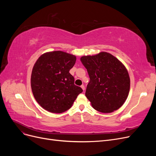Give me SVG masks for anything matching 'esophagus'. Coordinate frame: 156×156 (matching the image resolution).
<instances>
[{
	"instance_id": "1",
	"label": "esophagus",
	"mask_w": 156,
	"mask_h": 156,
	"mask_svg": "<svg viewBox=\"0 0 156 156\" xmlns=\"http://www.w3.org/2000/svg\"><path fill=\"white\" fill-rule=\"evenodd\" d=\"M81 87L82 88V89L83 90H85V87H84V85H83V84H82V85L81 86Z\"/></svg>"
}]
</instances>
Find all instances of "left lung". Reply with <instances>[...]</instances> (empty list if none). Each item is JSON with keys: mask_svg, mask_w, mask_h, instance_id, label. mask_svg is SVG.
<instances>
[{"mask_svg": "<svg viewBox=\"0 0 156 156\" xmlns=\"http://www.w3.org/2000/svg\"><path fill=\"white\" fill-rule=\"evenodd\" d=\"M81 61L90 77L85 95L93 108L103 113L119 109L129 92L130 79L126 67L106 52L82 56Z\"/></svg>", "mask_w": 156, "mask_h": 156, "instance_id": "8db88e82", "label": "left lung"}]
</instances>
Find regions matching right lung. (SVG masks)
<instances>
[{
	"instance_id": "obj_1",
	"label": "right lung",
	"mask_w": 156,
	"mask_h": 156,
	"mask_svg": "<svg viewBox=\"0 0 156 156\" xmlns=\"http://www.w3.org/2000/svg\"><path fill=\"white\" fill-rule=\"evenodd\" d=\"M75 61L76 56L61 51L44 53L37 60L32 72L31 88L44 109L53 113L66 111L83 92L69 73Z\"/></svg>"
}]
</instances>
